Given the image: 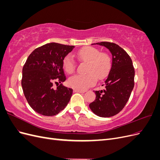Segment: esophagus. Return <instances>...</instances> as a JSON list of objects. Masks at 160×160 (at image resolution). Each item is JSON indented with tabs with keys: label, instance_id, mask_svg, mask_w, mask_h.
<instances>
[{
	"label": "esophagus",
	"instance_id": "1",
	"mask_svg": "<svg viewBox=\"0 0 160 160\" xmlns=\"http://www.w3.org/2000/svg\"><path fill=\"white\" fill-rule=\"evenodd\" d=\"M74 92H75V93H85L84 91H81V90H77V89H74L73 90Z\"/></svg>",
	"mask_w": 160,
	"mask_h": 160
}]
</instances>
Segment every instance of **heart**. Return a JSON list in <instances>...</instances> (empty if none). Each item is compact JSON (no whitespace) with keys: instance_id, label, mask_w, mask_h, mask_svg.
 <instances>
[{"instance_id":"heart-1","label":"heart","mask_w":160,"mask_h":160,"mask_svg":"<svg viewBox=\"0 0 160 160\" xmlns=\"http://www.w3.org/2000/svg\"><path fill=\"white\" fill-rule=\"evenodd\" d=\"M77 57L83 62H88L86 75H75L68 79V84L72 88L84 91L93 86L98 79H103L108 75L111 67V59L105 52L93 47H85L76 52ZM62 66L67 73L73 72L76 63L72 57L68 55L62 61Z\"/></svg>"}]
</instances>
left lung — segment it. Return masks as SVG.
Instances as JSON below:
<instances>
[{
    "mask_svg": "<svg viewBox=\"0 0 160 160\" xmlns=\"http://www.w3.org/2000/svg\"><path fill=\"white\" fill-rule=\"evenodd\" d=\"M92 45L108 49L112 55V64L104 89L95 91L96 98L89 108L99 117H112L123 109L133 89L135 70L132 61L126 51L115 43L101 42Z\"/></svg>",
    "mask_w": 160,
    "mask_h": 160,
    "instance_id": "8db88e82",
    "label": "left lung"
}]
</instances>
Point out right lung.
I'll return each instance as SVG.
<instances>
[{"label":"right lung","mask_w":160,"mask_h":160,"mask_svg":"<svg viewBox=\"0 0 160 160\" xmlns=\"http://www.w3.org/2000/svg\"><path fill=\"white\" fill-rule=\"evenodd\" d=\"M75 46L47 43L34 50L22 68L21 85L28 103L45 116L59 113L69 102L72 89L61 83L66 80L62 61ZM61 84L57 89L53 83Z\"/></svg>","instance_id":"add662e5"}]
</instances>
